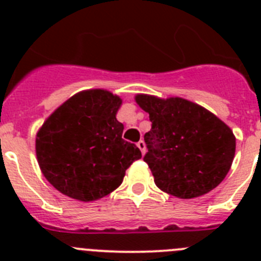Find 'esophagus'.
Listing matches in <instances>:
<instances>
[{
    "mask_svg": "<svg viewBox=\"0 0 261 261\" xmlns=\"http://www.w3.org/2000/svg\"><path fill=\"white\" fill-rule=\"evenodd\" d=\"M137 146H138V149H140V150H141L142 155H144V154H145V151H146V145H145V142L142 141V140H141V141H138Z\"/></svg>",
    "mask_w": 261,
    "mask_h": 261,
    "instance_id": "esophagus-1",
    "label": "esophagus"
}]
</instances>
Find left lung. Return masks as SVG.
<instances>
[{
    "label": "left lung",
    "mask_w": 261,
    "mask_h": 261,
    "mask_svg": "<svg viewBox=\"0 0 261 261\" xmlns=\"http://www.w3.org/2000/svg\"><path fill=\"white\" fill-rule=\"evenodd\" d=\"M149 114L144 161L159 190L177 199H195L214 190L229 172L235 136L229 125L202 106L179 96L137 94Z\"/></svg>",
    "instance_id": "obj_1"
}]
</instances>
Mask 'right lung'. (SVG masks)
I'll return each instance as SVG.
<instances>
[{
  "instance_id": "1",
  "label": "right lung",
  "mask_w": 261,
  "mask_h": 261,
  "mask_svg": "<svg viewBox=\"0 0 261 261\" xmlns=\"http://www.w3.org/2000/svg\"><path fill=\"white\" fill-rule=\"evenodd\" d=\"M121 103L108 90H84L39 128V167L62 195L84 202L102 199L123 183L126 168L141 158L140 149L121 138L124 125L116 119Z\"/></svg>"
}]
</instances>
